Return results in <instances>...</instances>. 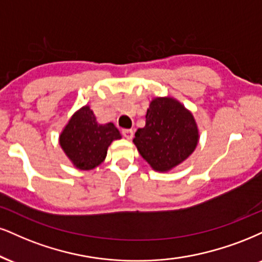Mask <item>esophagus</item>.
<instances>
[{
    "mask_svg": "<svg viewBox=\"0 0 262 262\" xmlns=\"http://www.w3.org/2000/svg\"><path fill=\"white\" fill-rule=\"evenodd\" d=\"M122 135H124V137L127 138V140H131V138L134 137V130H131V128H125V130H122Z\"/></svg>",
    "mask_w": 262,
    "mask_h": 262,
    "instance_id": "esophagus-1",
    "label": "esophagus"
}]
</instances>
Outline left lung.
<instances>
[{"label":"left lung","instance_id":"1","mask_svg":"<svg viewBox=\"0 0 262 262\" xmlns=\"http://www.w3.org/2000/svg\"><path fill=\"white\" fill-rule=\"evenodd\" d=\"M199 128L193 113L173 97H156L149 103L146 126L134 143L141 157L158 172H169L194 151Z\"/></svg>","mask_w":262,"mask_h":262}]
</instances>
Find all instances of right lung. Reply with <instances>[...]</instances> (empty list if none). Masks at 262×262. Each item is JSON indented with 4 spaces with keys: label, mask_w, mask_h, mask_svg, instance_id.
Segmentation results:
<instances>
[{
    "label": "right lung",
    "mask_w": 262,
    "mask_h": 262,
    "mask_svg": "<svg viewBox=\"0 0 262 262\" xmlns=\"http://www.w3.org/2000/svg\"><path fill=\"white\" fill-rule=\"evenodd\" d=\"M120 138V131L113 122L99 124L90 105H83L63 127L59 146L77 170L89 171L101 165L112 142Z\"/></svg>",
    "instance_id": "right-lung-1"
}]
</instances>
